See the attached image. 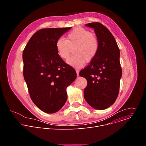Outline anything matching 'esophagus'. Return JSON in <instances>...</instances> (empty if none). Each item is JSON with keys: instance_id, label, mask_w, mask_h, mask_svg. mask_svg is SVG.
Wrapping results in <instances>:
<instances>
[{"instance_id": "obj_1", "label": "esophagus", "mask_w": 146, "mask_h": 146, "mask_svg": "<svg viewBox=\"0 0 146 146\" xmlns=\"http://www.w3.org/2000/svg\"><path fill=\"white\" fill-rule=\"evenodd\" d=\"M76 73H77V76H79V70H76Z\"/></svg>"}]
</instances>
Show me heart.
<instances>
[{
    "instance_id": "1",
    "label": "heart",
    "mask_w": 146,
    "mask_h": 146,
    "mask_svg": "<svg viewBox=\"0 0 146 146\" xmlns=\"http://www.w3.org/2000/svg\"><path fill=\"white\" fill-rule=\"evenodd\" d=\"M74 48V54L67 60V63L75 68H81L85 65L86 60L92 61L99 51V42L91 32L81 27H77L69 32L67 40L58 38L55 48L58 56L62 59H66Z\"/></svg>"
}]
</instances>
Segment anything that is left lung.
<instances>
[{
    "label": "left lung",
    "mask_w": 146,
    "mask_h": 146,
    "mask_svg": "<svg viewBox=\"0 0 146 146\" xmlns=\"http://www.w3.org/2000/svg\"><path fill=\"white\" fill-rule=\"evenodd\" d=\"M94 28L99 42V51L89 65L79 75L86 78L84 90L86 100L93 108L105 110L115 102L118 96L122 76L119 49L109 31L99 23L86 25Z\"/></svg>",
    "instance_id": "obj_1"
}]
</instances>
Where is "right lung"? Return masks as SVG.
Returning <instances> with one entry per match:
<instances>
[{"instance_id":"right-lung-1","label":"right lung","mask_w":146,"mask_h":146,"mask_svg":"<svg viewBox=\"0 0 146 146\" xmlns=\"http://www.w3.org/2000/svg\"><path fill=\"white\" fill-rule=\"evenodd\" d=\"M72 27L37 31L23 51L24 77L35 105L47 113H55L65 104L66 88L76 78L75 70L58 55L56 40Z\"/></svg>"}]
</instances>
